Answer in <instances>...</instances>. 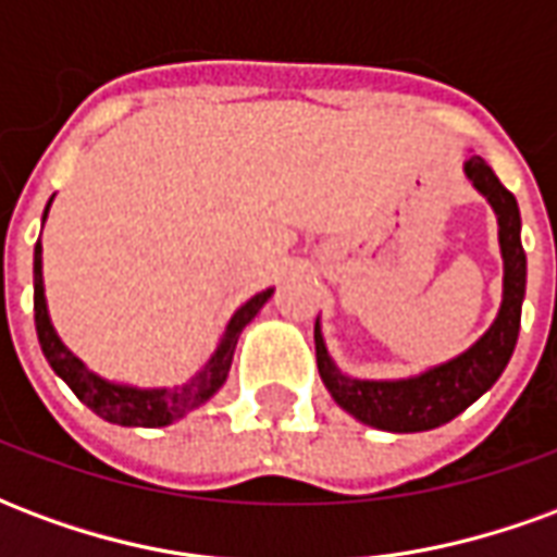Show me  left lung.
I'll return each instance as SVG.
<instances>
[{
  "label": "left lung",
  "instance_id": "8db88e82",
  "mask_svg": "<svg viewBox=\"0 0 557 557\" xmlns=\"http://www.w3.org/2000/svg\"><path fill=\"white\" fill-rule=\"evenodd\" d=\"M466 175L480 194L490 199V206L498 214L504 301L490 331L459 358L414 375V379L361 382V379L343 375L331 363L325 339L315 325V363H319V375L331 391V397L337 399V406H343L349 414H355L361 423H370L375 430L423 432L454 420L498 382V375L504 373V367L516 349L522 298H525V250L519 242V230H522L519 206H516V196L490 170V163L478 154L466 160Z\"/></svg>",
  "mask_w": 557,
  "mask_h": 557
}]
</instances>
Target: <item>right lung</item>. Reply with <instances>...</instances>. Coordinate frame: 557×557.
<instances>
[{
  "mask_svg": "<svg viewBox=\"0 0 557 557\" xmlns=\"http://www.w3.org/2000/svg\"><path fill=\"white\" fill-rule=\"evenodd\" d=\"M47 208H50V202H47ZM44 218H47V211H44ZM268 298H271V289L259 292L244 307L235 310L230 325L223 331V337H220L218 349L211 355V361L187 385L172 387V391H166V387H160V391H139V387L110 385V382H103L95 373H89L62 346V339L55 337L50 315H47V301H44L41 242L35 244V327H38V343H41L44 358L50 361L53 373L77 394L79 403H86L98 418L110 420V423H122V426H166V423L184 418L187 411L214 397L220 385L226 382V375H230L235 343L242 337L244 325L262 310V304Z\"/></svg>",
  "mask_w": 557,
  "mask_h": 557,
  "instance_id": "obj_1",
  "label": "right lung"
}]
</instances>
